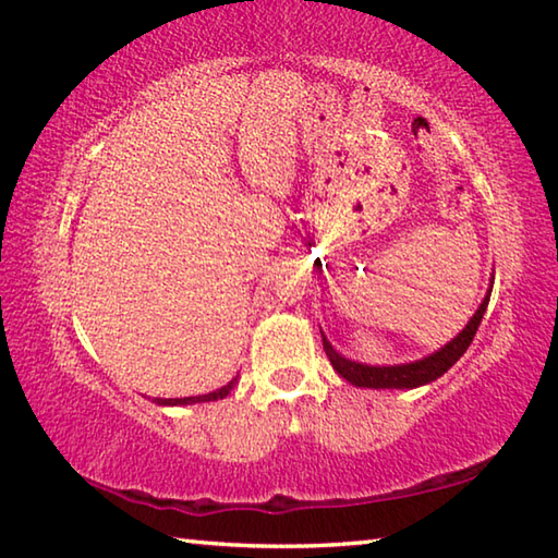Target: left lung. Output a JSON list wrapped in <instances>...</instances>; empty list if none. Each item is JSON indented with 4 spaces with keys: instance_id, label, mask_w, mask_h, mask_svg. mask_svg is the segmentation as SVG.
Here are the masks:
<instances>
[{
    "instance_id": "obj_1",
    "label": "left lung",
    "mask_w": 558,
    "mask_h": 558,
    "mask_svg": "<svg viewBox=\"0 0 558 558\" xmlns=\"http://www.w3.org/2000/svg\"><path fill=\"white\" fill-rule=\"evenodd\" d=\"M490 291H493V277H490V287L483 296L481 306L476 308V313L471 315L469 323L461 328L459 335H454L445 347H439L433 354L423 356V360L415 362H405V364H364L350 360V356L340 354L335 347L330 344V340L325 338V332L320 330L323 338V350L328 354V360L332 364V369L338 372L344 381H350L352 386L360 388H417L425 384L437 381L439 376L447 374L451 366L459 362V356L469 350L471 340L481 325L483 313L488 308L490 301Z\"/></svg>"
}]
</instances>
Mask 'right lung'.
Returning a JSON list of instances; mask_svg holds the SVG:
<instances>
[{"label": "right lung", "mask_w": 558, "mask_h": 558, "mask_svg": "<svg viewBox=\"0 0 558 558\" xmlns=\"http://www.w3.org/2000/svg\"><path fill=\"white\" fill-rule=\"evenodd\" d=\"M238 384V376L230 378L226 386L216 388L211 393H204V396H186V398H153V403L157 405H194V403H208V401H220V398H226L230 391H233Z\"/></svg>", "instance_id": "1"}]
</instances>
